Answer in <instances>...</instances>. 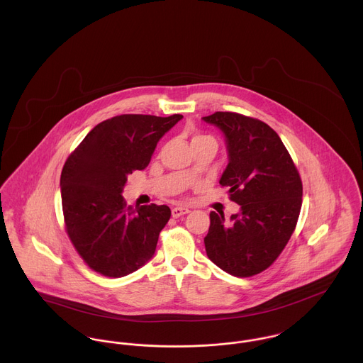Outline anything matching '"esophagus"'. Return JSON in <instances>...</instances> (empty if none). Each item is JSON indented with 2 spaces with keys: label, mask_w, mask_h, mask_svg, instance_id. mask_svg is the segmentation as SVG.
Wrapping results in <instances>:
<instances>
[{
  "label": "esophagus",
  "mask_w": 363,
  "mask_h": 363,
  "mask_svg": "<svg viewBox=\"0 0 363 363\" xmlns=\"http://www.w3.org/2000/svg\"><path fill=\"white\" fill-rule=\"evenodd\" d=\"M189 212H190L189 208L174 207L172 209V216H173V218H180L182 215H186V213H189Z\"/></svg>",
  "instance_id": "obj_1"
}]
</instances>
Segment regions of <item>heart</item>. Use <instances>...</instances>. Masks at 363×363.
Here are the masks:
<instances>
[{"label":"heart","mask_w":363,"mask_h":363,"mask_svg":"<svg viewBox=\"0 0 363 363\" xmlns=\"http://www.w3.org/2000/svg\"><path fill=\"white\" fill-rule=\"evenodd\" d=\"M215 141L213 137L208 135V134H203V133H196L194 137H193V143H199V141ZM216 143V141H215Z\"/></svg>","instance_id":"b5f03b06"}]
</instances>
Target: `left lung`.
Segmentation results:
<instances>
[{
    "label": "left lung",
    "mask_w": 363,
    "mask_h": 363,
    "mask_svg": "<svg viewBox=\"0 0 363 363\" xmlns=\"http://www.w3.org/2000/svg\"><path fill=\"white\" fill-rule=\"evenodd\" d=\"M219 127L229 163L219 180L240 212L225 220L211 212L208 259L233 277L267 269L289 242L302 207V179L278 134L264 121L233 111L203 117Z\"/></svg>",
    "instance_id": "1"
}]
</instances>
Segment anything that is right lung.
I'll list each match as a JSON object with an SVG mask.
<instances>
[{
	"instance_id": "right-lung-1",
	"label": "right lung",
	"mask_w": 363,
	"mask_h": 363,
	"mask_svg": "<svg viewBox=\"0 0 363 363\" xmlns=\"http://www.w3.org/2000/svg\"><path fill=\"white\" fill-rule=\"evenodd\" d=\"M182 114H120L99 123L67 157L61 172L65 232L84 262L120 278L154 256L167 206H127V176L151 162L157 141Z\"/></svg>"
}]
</instances>
